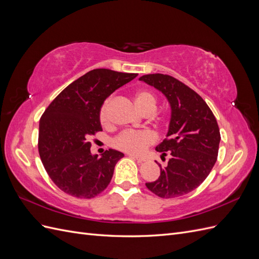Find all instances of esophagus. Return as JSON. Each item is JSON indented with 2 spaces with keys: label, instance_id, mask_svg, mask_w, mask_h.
Returning <instances> with one entry per match:
<instances>
[{
  "label": "esophagus",
  "instance_id": "esophagus-1",
  "mask_svg": "<svg viewBox=\"0 0 259 259\" xmlns=\"http://www.w3.org/2000/svg\"><path fill=\"white\" fill-rule=\"evenodd\" d=\"M128 156H130V158H132V159H134V160H136V161L140 162V163L146 162V159H145V158H139V156L134 155V154H132V153H130V154H128Z\"/></svg>",
  "mask_w": 259,
  "mask_h": 259
}]
</instances>
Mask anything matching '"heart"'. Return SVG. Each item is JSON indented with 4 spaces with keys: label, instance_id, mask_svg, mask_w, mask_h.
Masks as SVG:
<instances>
[{
    "label": "heart",
    "instance_id": "1",
    "mask_svg": "<svg viewBox=\"0 0 259 259\" xmlns=\"http://www.w3.org/2000/svg\"><path fill=\"white\" fill-rule=\"evenodd\" d=\"M111 98H107L99 109V122L103 125L109 123V108H110ZM135 103L140 111L145 114H152L158 100L150 91L140 90L135 94ZM155 137L149 131H125L114 139V146L122 151L132 154H142L146 149L154 143Z\"/></svg>",
    "mask_w": 259,
    "mask_h": 259
}]
</instances>
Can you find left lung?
<instances>
[{"label":"left lung","instance_id":"1","mask_svg":"<svg viewBox=\"0 0 259 259\" xmlns=\"http://www.w3.org/2000/svg\"><path fill=\"white\" fill-rule=\"evenodd\" d=\"M166 96L171 108L166 138L156 146L162 159L169 154L166 167L149 190L163 199L177 198L198 188L215 165L221 133L216 117L203 98L175 77L153 73L139 77Z\"/></svg>","mask_w":259,"mask_h":259}]
</instances>
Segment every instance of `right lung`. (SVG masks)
<instances>
[{"instance_id":"obj_1","label":"right lung","mask_w":259,"mask_h":259,"mask_svg":"<svg viewBox=\"0 0 259 259\" xmlns=\"http://www.w3.org/2000/svg\"><path fill=\"white\" fill-rule=\"evenodd\" d=\"M137 75L94 69L68 85L46 108L38 125V153L61 191L92 199L110 184L124 154L109 149L101 158L92 155L89 139L103 131L98 113L105 99Z\"/></svg>"}]
</instances>
